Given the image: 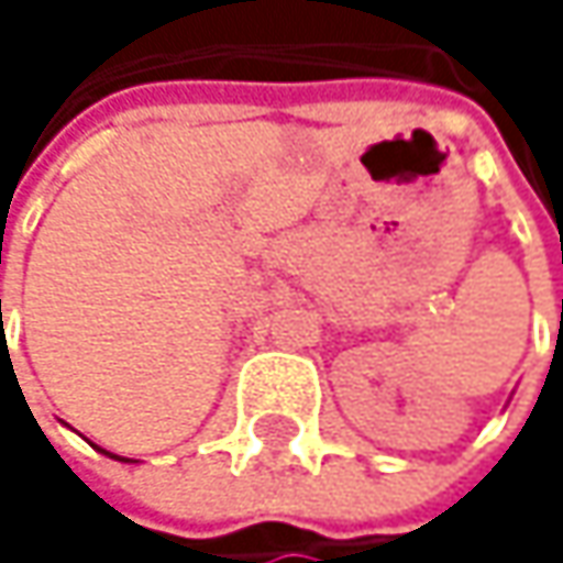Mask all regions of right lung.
<instances>
[{
  "mask_svg": "<svg viewBox=\"0 0 563 563\" xmlns=\"http://www.w3.org/2000/svg\"><path fill=\"white\" fill-rule=\"evenodd\" d=\"M100 450V446H97ZM103 456H110V460H120V463H136V460H126V456H117V453H107V450H100Z\"/></svg>",
  "mask_w": 563,
  "mask_h": 563,
  "instance_id": "add662e5",
  "label": "right lung"
}]
</instances>
